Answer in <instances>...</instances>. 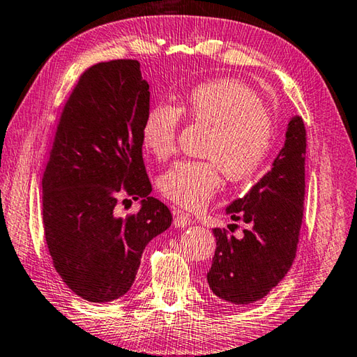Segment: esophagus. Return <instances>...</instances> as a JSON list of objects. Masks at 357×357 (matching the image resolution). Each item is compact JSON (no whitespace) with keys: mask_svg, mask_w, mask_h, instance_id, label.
I'll return each mask as SVG.
<instances>
[{"mask_svg":"<svg viewBox=\"0 0 357 357\" xmlns=\"http://www.w3.org/2000/svg\"><path fill=\"white\" fill-rule=\"evenodd\" d=\"M173 216H174V219H173V225L174 227H181V229H183V227H187L188 224L192 222L190 215L185 213V211H181L179 208H176V210L173 211Z\"/></svg>","mask_w":357,"mask_h":357,"instance_id":"34e87169","label":"esophagus"}]
</instances>
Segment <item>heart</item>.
Returning a JSON list of instances; mask_svg holds the SVG:
<instances>
[{
    "instance_id": "heart-1",
    "label": "heart",
    "mask_w": 357,
    "mask_h": 357,
    "mask_svg": "<svg viewBox=\"0 0 357 357\" xmlns=\"http://www.w3.org/2000/svg\"><path fill=\"white\" fill-rule=\"evenodd\" d=\"M208 127L202 156L170 165L158 179L164 198L181 207L198 210L221 187V172L229 181H244L261 169L276 136V126L261 96L236 79L221 78L193 87L179 107L159 102L142 123V144L158 159L176 151L181 118Z\"/></svg>"
}]
</instances>
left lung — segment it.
I'll list each match as a JSON object with an SVG mask.
<instances>
[{"mask_svg":"<svg viewBox=\"0 0 357 357\" xmlns=\"http://www.w3.org/2000/svg\"><path fill=\"white\" fill-rule=\"evenodd\" d=\"M307 133L302 118L290 121L284 149L271 170L227 213L244 221L241 238L233 227L213 229L216 252L207 280L218 298L248 305L267 296L290 270L299 244L305 199Z\"/></svg>","mask_w":357,"mask_h":357,"instance_id":"left-lung-1","label":"left lung"}]
</instances>
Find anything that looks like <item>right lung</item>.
<instances>
[{
    "instance_id": "right-lung-1",
    "label": "right lung",
    "mask_w": 357,
    "mask_h": 357,
    "mask_svg": "<svg viewBox=\"0 0 357 357\" xmlns=\"http://www.w3.org/2000/svg\"><path fill=\"white\" fill-rule=\"evenodd\" d=\"M149 109L136 59L98 63L82 72L53 136L41 181L44 236L58 275L89 302L130 290L144 248L172 224L169 207L150 196L142 159ZM124 195L143 206L121 218Z\"/></svg>"
}]
</instances>
